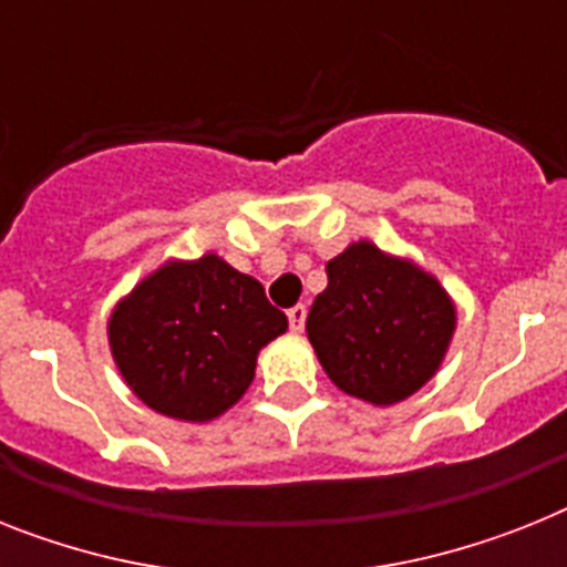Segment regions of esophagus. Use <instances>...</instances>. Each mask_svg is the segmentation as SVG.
<instances>
[{
	"mask_svg": "<svg viewBox=\"0 0 567 567\" xmlns=\"http://www.w3.org/2000/svg\"><path fill=\"white\" fill-rule=\"evenodd\" d=\"M306 306H293L288 311V322H291V331L293 334H302V328H306Z\"/></svg>",
	"mask_w": 567,
	"mask_h": 567,
	"instance_id": "obj_1",
	"label": "esophagus"
}]
</instances>
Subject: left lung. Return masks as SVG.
Returning <instances> with one entry per match:
<instances>
[{
	"instance_id": "1",
	"label": "left lung",
	"mask_w": 567,
	"mask_h": 567,
	"mask_svg": "<svg viewBox=\"0 0 567 567\" xmlns=\"http://www.w3.org/2000/svg\"><path fill=\"white\" fill-rule=\"evenodd\" d=\"M306 331L313 354L340 392L392 406L426 386L455 334L453 297L412 259L374 241H351L326 265Z\"/></svg>"
}]
</instances>
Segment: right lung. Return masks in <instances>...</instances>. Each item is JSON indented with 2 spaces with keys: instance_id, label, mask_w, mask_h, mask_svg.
I'll return each mask as SVG.
<instances>
[{
  "instance_id": "obj_1",
  "label": "right lung",
  "mask_w": 567,
  "mask_h": 567,
  "mask_svg": "<svg viewBox=\"0 0 567 567\" xmlns=\"http://www.w3.org/2000/svg\"><path fill=\"white\" fill-rule=\"evenodd\" d=\"M114 365L137 401L173 421L207 423L250 389L256 357L288 331L254 276L218 254L169 259L117 299Z\"/></svg>"
}]
</instances>
